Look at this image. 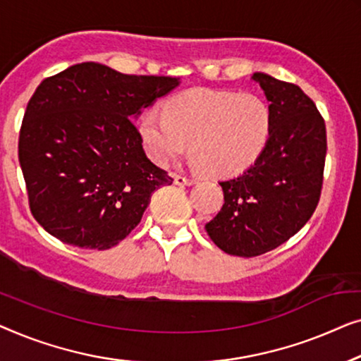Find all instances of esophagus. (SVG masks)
Segmentation results:
<instances>
[{
  "label": "esophagus",
  "instance_id": "obj_1",
  "mask_svg": "<svg viewBox=\"0 0 361 361\" xmlns=\"http://www.w3.org/2000/svg\"><path fill=\"white\" fill-rule=\"evenodd\" d=\"M175 185H180V186H188V185H192V183H196L195 178H191V176H186V175H175Z\"/></svg>",
  "mask_w": 361,
  "mask_h": 361
}]
</instances>
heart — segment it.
Here are the masks:
<instances>
[{
  "label": "heart",
  "mask_w": 361,
  "mask_h": 361,
  "mask_svg": "<svg viewBox=\"0 0 361 361\" xmlns=\"http://www.w3.org/2000/svg\"><path fill=\"white\" fill-rule=\"evenodd\" d=\"M270 129V109L260 96L206 88L175 94L165 109L152 108L140 119V137L152 160L166 165L190 140L192 164L216 176L252 165Z\"/></svg>",
  "instance_id": "1"
}]
</instances>
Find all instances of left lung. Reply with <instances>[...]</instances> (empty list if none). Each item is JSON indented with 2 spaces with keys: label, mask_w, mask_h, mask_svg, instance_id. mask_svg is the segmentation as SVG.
<instances>
[{
  "label": "left lung",
  "mask_w": 361,
  "mask_h": 361,
  "mask_svg": "<svg viewBox=\"0 0 361 361\" xmlns=\"http://www.w3.org/2000/svg\"><path fill=\"white\" fill-rule=\"evenodd\" d=\"M252 78L270 101V137L253 165L219 183L224 204L206 224L221 250L243 258L280 247L311 219L327 154L326 123L314 101L294 83L267 73Z\"/></svg>",
  "instance_id": "1"
}]
</instances>
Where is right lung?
<instances>
[{
  "mask_svg": "<svg viewBox=\"0 0 361 361\" xmlns=\"http://www.w3.org/2000/svg\"><path fill=\"white\" fill-rule=\"evenodd\" d=\"M178 78L85 62L45 78L29 99L18 155L34 219L70 245L108 250L173 178L152 164L137 116Z\"/></svg>",
  "mask_w": 361,
  "mask_h": 361,
  "instance_id": "add662e5",
  "label": "right lung"
}]
</instances>
